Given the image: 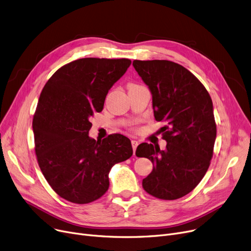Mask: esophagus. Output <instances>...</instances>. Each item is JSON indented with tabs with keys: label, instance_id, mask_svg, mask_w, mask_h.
<instances>
[{
	"label": "esophagus",
	"instance_id": "34e87169",
	"mask_svg": "<svg viewBox=\"0 0 251 251\" xmlns=\"http://www.w3.org/2000/svg\"><path fill=\"white\" fill-rule=\"evenodd\" d=\"M131 144H132V149H133V152L135 153V151H136V149H137V147H138V141L137 140H132L131 141Z\"/></svg>",
	"mask_w": 251,
	"mask_h": 251
}]
</instances>
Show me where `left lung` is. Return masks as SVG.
<instances>
[{
	"label": "left lung",
	"mask_w": 251,
	"mask_h": 251,
	"mask_svg": "<svg viewBox=\"0 0 251 251\" xmlns=\"http://www.w3.org/2000/svg\"><path fill=\"white\" fill-rule=\"evenodd\" d=\"M133 67L152 96L156 121L166 123L160 132L164 151L141 143L136 155L152 163L142 187L156 199L173 201L191 192L210 164L217 136L213 101L207 90L183 66L167 61H133Z\"/></svg>",
	"instance_id": "obj_1"
}]
</instances>
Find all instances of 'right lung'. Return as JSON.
Masks as SVG:
<instances>
[{
	"label": "right lung",
	"instance_id": "1",
	"mask_svg": "<svg viewBox=\"0 0 251 251\" xmlns=\"http://www.w3.org/2000/svg\"><path fill=\"white\" fill-rule=\"evenodd\" d=\"M129 59L84 58L63 66L39 96L32 121L38 166L54 191L73 203L95 201L107 192L112 167L132 155L131 141L112 134L89 137V119L102 111L111 87Z\"/></svg>",
	"mask_w": 251,
	"mask_h": 251
}]
</instances>
